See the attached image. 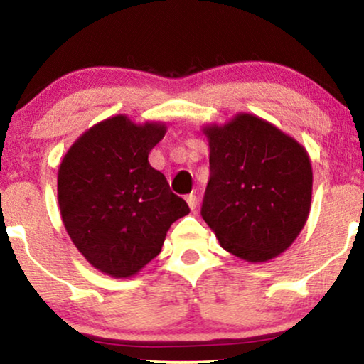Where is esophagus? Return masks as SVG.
I'll list each match as a JSON object with an SVG mask.
<instances>
[{
	"mask_svg": "<svg viewBox=\"0 0 364 364\" xmlns=\"http://www.w3.org/2000/svg\"><path fill=\"white\" fill-rule=\"evenodd\" d=\"M186 200H187V204H189V208L192 209V211H194V209L198 208L199 200H198V196H196V194H189V196H187V198H186Z\"/></svg>",
	"mask_w": 364,
	"mask_h": 364,
	"instance_id": "34e87169",
	"label": "esophagus"
}]
</instances>
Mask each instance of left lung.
Instances as JSON below:
<instances>
[{"label":"left lung","instance_id":"left-lung-1","mask_svg":"<svg viewBox=\"0 0 364 364\" xmlns=\"http://www.w3.org/2000/svg\"><path fill=\"white\" fill-rule=\"evenodd\" d=\"M203 131L211 172L200 208L204 221L225 250L247 262L283 254L310 213L314 173L306 149L252 114Z\"/></svg>","mask_w":364,"mask_h":364}]
</instances>
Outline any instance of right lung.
<instances>
[{
	"label": "right lung",
	"mask_w": 364,
	"mask_h": 364,
	"mask_svg": "<svg viewBox=\"0 0 364 364\" xmlns=\"http://www.w3.org/2000/svg\"><path fill=\"white\" fill-rule=\"evenodd\" d=\"M161 122L115 115L73 143L58 172V200L73 243L98 271L131 277L160 254L166 232L189 206L170 191L148 155Z\"/></svg>",
	"instance_id": "right-lung-1"
}]
</instances>
